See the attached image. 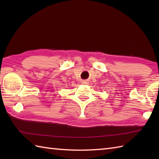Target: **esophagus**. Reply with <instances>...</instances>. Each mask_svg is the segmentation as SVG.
Listing matches in <instances>:
<instances>
[{
    "instance_id": "esophagus-1",
    "label": "esophagus",
    "mask_w": 159,
    "mask_h": 159,
    "mask_svg": "<svg viewBox=\"0 0 159 159\" xmlns=\"http://www.w3.org/2000/svg\"><path fill=\"white\" fill-rule=\"evenodd\" d=\"M82 83L84 84V85H87V84L89 83V81H88V80H83Z\"/></svg>"
}]
</instances>
